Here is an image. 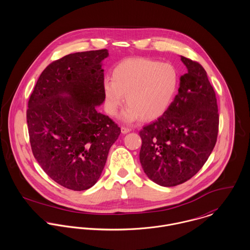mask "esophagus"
<instances>
[{
    "mask_svg": "<svg viewBox=\"0 0 250 250\" xmlns=\"http://www.w3.org/2000/svg\"><path fill=\"white\" fill-rule=\"evenodd\" d=\"M131 132V129L126 128V127H121V133L122 134H128Z\"/></svg>",
    "mask_w": 250,
    "mask_h": 250,
    "instance_id": "1",
    "label": "esophagus"
}]
</instances>
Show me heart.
I'll use <instances>...</instances> for the list:
<instances>
[{
    "label": "heart",
    "mask_w": 250,
    "mask_h": 250,
    "mask_svg": "<svg viewBox=\"0 0 250 250\" xmlns=\"http://www.w3.org/2000/svg\"><path fill=\"white\" fill-rule=\"evenodd\" d=\"M177 86V72L171 64L146 58L127 59L112 69L111 81L103 82L105 110L116 115L125 96L128 106L121 114L123 121H153L167 111Z\"/></svg>",
    "instance_id": "b5f03b06"
}]
</instances>
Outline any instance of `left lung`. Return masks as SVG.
Segmentation results:
<instances>
[{"label":"left lung","instance_id":"1","mask_svg":"<svg viewBox=\"0 0 250 250\" xmlns=\"http://www.w3.org/2000/svg\"><path fill=\"white\" fill-rule=\"evenodd\" d=\"M188 73L167 111L140 132V161L144 173L163 187L194 176L211 155L218 132L214 88L198 62L181 56Z\"/></svg>","mask_w":250,"mask_h":250}]
</instances>
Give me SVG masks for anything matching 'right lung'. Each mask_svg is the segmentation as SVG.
<instances>
[{
	"mask_svg": "<svg viewBox=\"0 0 250 250\" xmlns=\"http://www.w3.org/2000/svg\"><path fill=\"white\" fill-rule=\"evenodd\" d=\"M107 49L67 55L49 64L30 97L27 122L33 154L61 186L84 190L100 178L120 128L97 111L104 103Z\"/></svg>",
	"mask_w": 250,
	"mask_h": 250,
	"instance_id": "add662e5",
	"label": "right lung"
}]
</instances>
